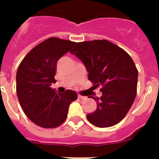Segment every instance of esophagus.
Listing matches in <instances>:
<instances>
[{
    "label": "esophagus",
    "mask_w": 159,
    "mask_h": 159,
    "mask_svg": "<svg viewBox=\"0 0 159 159\" xmlns=\"http://www.w3.org/2000/svg\"><path fill=\"white\" fill-rule=\"evenodd\" d=\"M78 98H79V99H85L87 98V97H84V96L79 95V94H78Z\"/></svg>",
    "instance_id": "1"
}]
</instances>
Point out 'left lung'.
I'll use <instances>...</instances> for the list:
<instances>
[{
    "mask_svg": "<svg viewBox=\"0 0 159 159\" xmlns=\"http://www.w3.org/2000/svg\"><path fill=\"white\" fill-rule=\"evenodd\" d=\"M70 53L84 65L88 79L100 86L96 110L87 115L90 123L98 128L114 126L126 116L137 95L138 71L130 55L106 40L77 43Z\"/></svg>",
    "mask_w": 159,
    "mask_h": 159,
    "instance_id": "8db88e82",
    "label": "left lung"
}]
</instances>
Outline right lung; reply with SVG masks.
Wrapping results in <instances>:
<instances>
[{
  "mask_svg": "<svg viewBox=\"0 0 159 159\" xmlns=\"http://www.w3.org/2000/svg\"><path fill=\"white\" fill-rule=\"evenodd\" d=\"M76 43L50 38L33 48L19 66L17 97L26 116L38 126H60L67 118L69 105L78 98L74 90L59 93L50 88L55 81L57 62Z\"/></svg>",
  "mask_w": 159,
  "mask_h": 159,
  "instance_id": "add662e5",
  "label": "right lung"
}]
</instances>
